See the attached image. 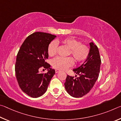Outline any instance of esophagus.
Returning a JSON list of instances; mask_svg holds the SVG:
<instances>
[{"mask_svg":"<svg viewBox=\"0 0 121 121\" xmlns=\"http://www.w3.org/2000/svg\"><path fill=\"white\" fill-rule=\"evenodd\" d=\"M60 70H59V69H56V73H58V72H59Z\"/></svg>","mask_w":121,"mask_h":121,"instance_id":"34e87169","label":"esophagus"}]
</instances>
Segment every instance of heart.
I'll return each instance as SVG.
<instances>
[{"label": "heart", "instance_id": "obj_1", "mask_svg": "<svg viewBox=\"0 0 121 121\" xmlns=\"http://www.w3.org/2000/svg\"><path fill=\"white\" fill-rule=\"evenodd\" d=\"M56 42L52 41L48 45V54L51 56H53L56 54L58 51V44L61 43L67 47L69 51L68 56L71 55L76 62L78 63L84 61L89 56L90 50L85 44H81L79 41L71 37L65 38L60 40H57ZM73 63V60L71 57L58 56L52 60V65L54 68L65 70L71 66Z\"/></svg>", "mask_w": 121, "mask_h": 121}]
</instances>
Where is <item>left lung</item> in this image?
I'll return each mask as SVG.
<instances>
[{
	"label": "left lung",
	"mask_w": 121,
	"mask_h": 121,
	"mask_svg": "<svg viewBox=\"0 0 121 121\" xmlns=\"http://www.w3.org/2000/svg\"><path fill=\"white\" fill-rule=\"evenodd\" d=\"M90 52L84 62L73 71L79 76L76 78L67 75L65 89L71 96L79 98L86 95L92 89L100 73L101 59L97 45L90 43Z\"/></svg>",
	"instance_id": "1"
}]
</instances>
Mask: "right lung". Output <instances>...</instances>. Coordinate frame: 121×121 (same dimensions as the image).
I'll list each match as a JSON object with an SVG mask.
<instances>
[{
  "mask_svg": "<svg viewBox=\"0 0 121 121\" xmlns=\"http://www.w3.org/2000/svg\"><path fill=\"white\" fill-rule=\"evenodd\" d=\"M53 35L36 32L24 41L16 56V77L22 91L32 98L44 95L55 74V70L46 62L48 58V48L56 37ZM41 67L48 69L46 73H40Z\"/></svg>",
  "mask_w": 121,
  "mask_h": 121,
  "instance_id": "add662e5",
  "label": "right lung"
}]
</instances>
